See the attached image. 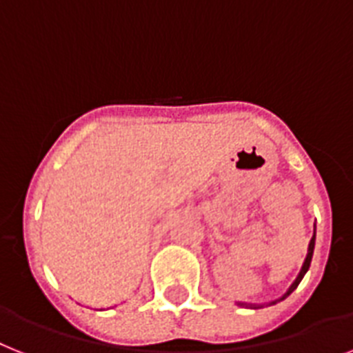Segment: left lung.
Wrapping results in <instances>:
<instances>
[{
    "label": "left lung",
    "mask_w": 353,
    "mask_h": 353,
    "mask_svg": "<svg viewBox=\"0 0 353 353\" xmlns=\"http://www.w3.org/2000/svg\"><path fill=\"white\" fill-rule=\"evenodd\" d=\"M314 246H316V226H314V236H312L310 243H308V252H306V257H305V263H303V266H301L299 274H297V277L294 279V283L290 285V288L283 294V296L279 297V299L276 301H270V303H261V305H256V303H245V301H236L237 306H241V308H252V310H257V308H265V306H272L276 305V303H279V301L286 299V297L290 296L292 292L296 290L297 286H299L301 279L305 277V274L308 272V268H310V263H312V256H314Z\"/></svg>",
    "instance_id": "obj_1"
}]
</instances>
